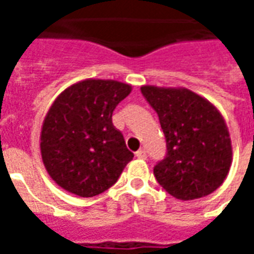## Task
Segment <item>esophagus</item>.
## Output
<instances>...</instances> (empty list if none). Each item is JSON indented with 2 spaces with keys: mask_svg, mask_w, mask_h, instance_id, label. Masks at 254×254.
Instances as JSON below:
<instances>
[{
  "mask_svg": "<svg viewBox=\"0 0 254 254\" xmlns=\"http://www.w3.org/2000/svg\"><path fill=\"white\" fill-rule=\"evenodd\" d=\"M136 156H137L138 159H147V151L145 149H138L137 152H136Z\"/></svg>",
  "mask_w": 254,
  "mask_h": 254,
  "instance_id": "esophagus-1",
  "label": "esophagus"
}]
</instances>
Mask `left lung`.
Instances as JSON below:
<instances>
[{
	"label": "left lung",
	"mask_w": 254,
	"mask_h": 254,
	"mask_svg": "<svg viewBox=\"0 0 254 254\" xmlns=\"http://www.w3.org/2000/svg\"><path fill=\"white\" fill-rule=\"evenodd\" d=\"M165 133L167 154L154 167L171 196L194 200L216 190L229 174L233 148L224 118L215 106L188 88L143 85Z\"/></svg>",
	"instance_id": "obj_1"
}]
</instances>
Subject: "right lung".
Here are the masks:
<instances>
[{
	"mask_svg": "<svg viewBox=\"0 0 254 254\" xmlns=\"http://www.w3.org/2000/svg\"><path fill=\"white\" fill-rule=\"evenodd\" d=\"M130 91V84L85 78L58 95L41 132L42 160L58 187L92 197L116 184L133 152L111 116Z\"/></svg>",
	"mask_w": 254,
	"mask_h": 254,
	"instance_id": "1",
	"label": "right lung"
}]
</instances>
